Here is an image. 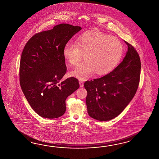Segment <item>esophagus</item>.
<instances>
[{
    "mask_svg": "<svg viewBox=\"0 0 159 159\" xmlns=\"http://www.w3.org/2000/svg\"><path fill=\"white\" fill-rule=\"evenodd\" d=\"M79 83H80V87H81V88H83V87H84V82L81 81H79Z\"/></svg>",
    "mask_w": 159,
    "mask_h": 159,
    "instance_id": "1",
    "label": "esophagus"
}]
</instances>
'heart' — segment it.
<instances>
[{"label": "heart", "instance_id": "1", "mask_svg": "<svg viewBox=\"0 0 159 159\" xmlns=\"http://www.w3.org/2000/svg\"><path fill=\"white\" fill-rule=\"evenodd\" d=\"M123 52L118 38L98 31L82 34L76 44L68 42L63 49V57L71 66L78 65L85 55V61L70 73L80 80L89 78L94 72L98 75L108 73L120 60Z\"/></svg>", "mask_w": 159, "mask_h": 159}]
</instances>
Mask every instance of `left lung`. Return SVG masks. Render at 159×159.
Here are the masks:
<instances>
[{
  "mask_svg": "<svg viewBox=\"0 0 159 159\" xmlns=\"http://www.w3.org/2000/svg\"><path fill=\"white\" fill-rule=\"evenodd\" d=\"M127 45L125 57L119 65L100 78L87 81L86 103L91 118L107 121L118 116L134 98L139 87L141 61L133 45Z\"/></svg>",
  "mask_w": 159,
  "mask_h": 159,
  "instance_id": "obj_1",
  "label": "left lung"
}]
</instances>
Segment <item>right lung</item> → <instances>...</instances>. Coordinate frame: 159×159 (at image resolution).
I'll list each match as a JSON object with an SVG mask.
<instances>
[{
    "instance_id": "1",
    "label": "right lung",
    "mask_w": 159,
    "mask_h": 159,
    "mask_svg": "<svg viewBox=\"0 0 159 159\" xmlns=\"http://www.w3.org/2000/svg\"><path fill=\"white\" fill-rule=\"evenodd\" d=\"M80 26L61 24L38 33L25 45L20 57V82L29 104L43 118H59L65 112L66 100L77 90V78L62 81L67 67L63 49Z\"/></svg>"
}]
</instances>
